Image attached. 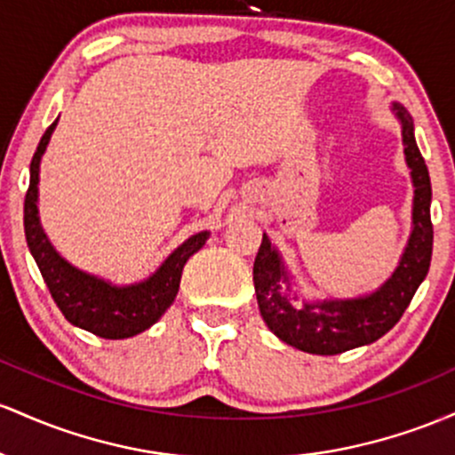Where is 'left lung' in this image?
Returning a JSON list of instances; mask_svg holds the SVG:
<instances>
[{
	"instance_id": "1",
	"label": "left lung",
	"mask_w": 455,
	"mask_h": 455,
	"mask_svg": "<svg viewBox=\"0 0 455 455\" xmlns=\"http://www.w3.org/2000/svg\"><path fill=\"white\" fill-rule=\"evenodd\" d=\"M402 126V146L412 180L411 236L395 270L385 283L352 299H307L294 290V277L282 253L264 234L253 264V283L264 323L279 339L311 355H339L380 339L402 318L432 259V185L415 141L412 117L400 103H391Z\"/></svg>"
}]
</instances>
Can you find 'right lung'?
Segmentation results:
<instances>
[{"label":"right lung","mask_w":455,"mask_h":455,"mask_svg":"<svg viewBox=\"0 0 455 455\" xmlns=\"http://www.w3.org/2000/svg\"><path fill=\"white\" fill-rule=\"evenodd\" d=\"M58 120L44 131L43 140L34 152L32 165H29V188L25 196L23 211L28 247L43 273L51 296L70 324L105 339L132 338V335L150 329L173 303L178 288H180L182 268H185L187 259L206 244L211 232L204 229V232L188 236L163 259L161 267L150 277L135 283H111L109 279L73 267L51 244L38 212L40 161L47 152Z\"/></svg>","instance_id":"add662e5"}]
</instances>
